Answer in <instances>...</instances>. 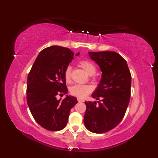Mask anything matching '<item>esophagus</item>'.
<instances>
[{"instance_id":"34e87169","label":"esophagus","mask_w":158,"mask_h":158,"mask_svg":"<svg viewBox=\"0 0 158 158\" xmlns=\"http://www.w3.org/2000/svg\"><path fill=\"white\" fill-rule=\"evenodd\" d=\"M77 100H78V102H84V99L80 98H77Z\"/></svg>"}]
</instances>
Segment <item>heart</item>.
Wrapping results in <instances>:
<instances>
[{
  "label": "heart",
  "instance_id": "obj_1",
  "mask_svg": "<svg viewBox=\"0 0 158 158\" xmlns=\"http://www.w3.org/2000/svg\"><path fill=\"white\" fill-rule=\"evenodd\" d=\"M79 65L87 72L88 74L93 77V74L96 72V67L93 62L88 59H84L79 61ZM64 77L67 82H70L72 79V67L70 65L66 67L64 72ZM93 87L91 85L86 84H76L72 86L69 89L72 95L80 98H85L91 93Z\"/></svg>",
  "mask_w": 158,
  "mask_h": 158
}]
</instances>
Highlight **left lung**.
<instances>
[{
    "instance_id": "left-lung-1",
    "label": "left lung",
    "mask_w": 158,
    "mask_h": 158,
    "mask_svg": "<svg viewBox=\"0 0 158 158\" xmlns=\"http://www.w3.org/2000/svg\"><path fill=\"white\" fill-rule=\"evenodd\" d=\"M100 66L102 79L92 97L96 102H85L84 122L90 132L101 134L114 128L126 112L131 95V74L126 60L114 52H89Z\"/></svg>"
}]
</instances>
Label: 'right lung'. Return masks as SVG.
Segmentation results:
<instances>
[{"mask_svg":"<svg viewBox=\"0 0 158 158\" xmlns=\"http://www.w3.org/2000/svg\"><path fill=\"white\" fill-rule=\"evenodd\" d=\"M77 53L76 56H79ZM74 58L68 48L52 46L40 52L27 79V103L34 119L44 129L59 131L66 126L70 109L77 103L75 97L67 94L64 72Z\"/></svg>","mask_w":158,"mask_h":158,"instance_id":"add662e5","label":"right lung"}]
</instances>
